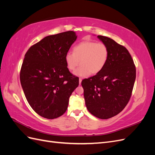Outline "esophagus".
Masks as SVG:
<instances>
[{
	"mask_svg": "<svg viewBox=\"0 0 155 155\" xmlns=\"http://www.w3.org/2000/svg\"><path fill=\"white\" fill-rule=\"evenodd\" d=\"M81 81H82V79H81V78H79V85H81Z\"/></svg>",
	"mask_w": 155,
	"mask_h": 155,
	"instance_id": "34e87169",
	"label": "esophagus"
}]
</instances>
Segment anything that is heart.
Segmentation results:
<instances>
[{
    "instance_id": "1",
    "label": "heart",
    "mask_w": 155,
    "mask_h": 155,
    "mask_svg": "<svg viewBox=\"0 0 155 155\" xmlns=\"http://www.w3.org/2000/svg\"><path fill=\"white\" fill-rule=\"evenodd\" d=\"M109 58V49L101 43L84 41L73 48V53L67 52L64 59L70 70H74L80 61L81 66L74 72L79 77H87L89 74H96L104 68Z\"/></svg>"
}]
</instances>
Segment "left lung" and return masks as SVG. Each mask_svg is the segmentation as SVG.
<instances>
[{
	"label": "left lung",
	"mask_w": 155,
	"mask_h": 155,
	"mask_svg": "<svg viewBox=\"0 0 155 155\" xmlns=\"http://www.w3.org/2000/svg\"><path fill=\"white\" fill-rule=\"evenodd\" d=\"M109 49V58L104 68L95 76L83 79L85 105L97 118H112L124 109L132 94L136 68L132 57L124 46L109 37L98 35Z\"/></svg>",
	"instance_id": "obj_1"
}]
</instances>
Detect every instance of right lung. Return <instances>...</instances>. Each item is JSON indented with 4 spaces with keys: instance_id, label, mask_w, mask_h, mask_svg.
I'll list each match as a JSON object with an SVG mask.
<instances>
[{
    "instance_id": "add662e5",
    "label": "right lung",
    "mask_w": 155,
    "mask_h": 155,
    "mask_svg": "<svg viewBox=\"0 0 155 155\" xmlns=\"http://www.w3.org/2000/svg\"><path fill=\"white\" fill-rule=\"evenodd\" d=\"M68 31L45 37L27 51L20 80L28 104L43 118L54 119L66 112L69 97L79 85L72 76L64 57L77 39Z\"/></svg>"
}]
</instances>
